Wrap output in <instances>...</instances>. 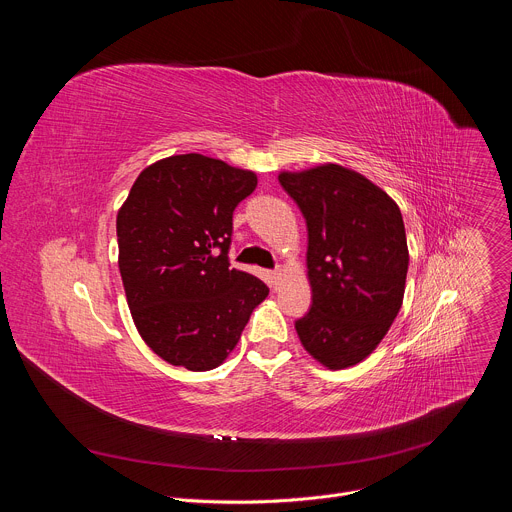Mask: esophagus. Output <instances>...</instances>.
Returning a JSON list of instances; mask_svg holds the SVG:
<instances>
[{"mask_svg": "<svg viewBox=\"0 0 512 512\" xmlns=\"http://www.w3.org/2000/svg\"><path fill=\"white\" fill-rule=\"evenodd\" d=\"M279 277H281V269H275V271H269V279H271V287L277 289V283H279Z\"/></svg>", "mask_w": 512, "mask_h": 512, "instance_id": "esophagus-1", "label": "esophagus"}]
</instances>
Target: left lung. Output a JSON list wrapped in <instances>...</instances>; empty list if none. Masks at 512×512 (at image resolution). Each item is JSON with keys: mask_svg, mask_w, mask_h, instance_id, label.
Wrapping results in <instances>:
<instances>
[{"mask_svg": "<svg viewBox=\"0 0 512 512\" xmlns=\"http://www.w3.org/2000/svg\"><path fill=\"white\" fill-rule=\"evenodd\" d=\"M308 227L312 308L296 322L304 348L338 371L367 358L397 318L409 267L395 200L338 164L281 172Z\"/></svg>", "mask_w": 512, "mask_h": 512, "instance_id": "obj_1", "label": "left lung"}]
</instances>
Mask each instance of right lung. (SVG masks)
Here are the masks:
<instances>
[{"instance_id":"add662e5","label":"right lung","mask_w":512,"mask_h":512,"mask_svg":"<svg viewBox=\"0 0 512 512\" xmlns=\"http://www.w3.org/2000/svg\"><path fill=\"white\" fill-rule=\"evenodd\" d=\"M249 170L202 154L145 168L117 212L119 271L137 332L174 367L210 371L237 346L269 287L229 263Z\"/></svg>"}]
</instances>
